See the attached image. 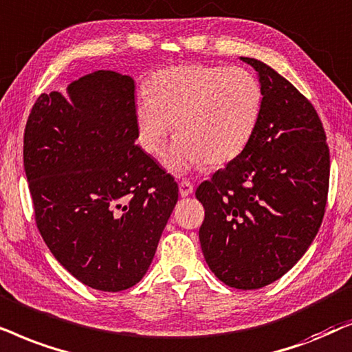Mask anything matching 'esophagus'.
<instances>
[{"mask_svg": "<svg viewBox=\"0 0 352 352\" xmlns=\"http://www.w3.org/2000/svg\"><path fill=\"white\" fill-rule=\"evenodd\" d=\"M179 193L182 198H185V196H190L193 193V185L190 184L188 180H182L179 184Z\"/></svg>", "mask_w": 352, "mask_h": 352, "instance_id": "obj_1", "label": "esophagus"}]
</instances>
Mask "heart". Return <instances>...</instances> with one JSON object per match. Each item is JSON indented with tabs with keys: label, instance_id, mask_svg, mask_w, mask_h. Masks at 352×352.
<instances>
[{
	"label": "heart",
	"instance_id": "heart-1",
	"mask_svg": "<svg viewBox=\"0 0 352 352\" xmlns=\"http://www.w3.org/2000/svg\"><path fill=\"white\" fill-rule=\"evenodd\" d=\"M262 101L261 83L246 69L190 64L159 70L135 112L140 143L151 156H161L173 125L168 170L182 173L203 162L225 166L251 143Z\"/></svg>",
	"mask_w": 352,
	"mask_h": 352
}]
</instances>
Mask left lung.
Instances as JSON below:
<instances>
[{
	"label": "left lung",
	"instance_id": "8db88e82",
	"mask_svg": "<svg viewBox=\"0 0 352 352\" xmlns=\"http://www.w3.org/2000/svg\"><path fill=\"white\" fill-rule=\"evenodd\" d=\"M254 67L264 93L259 125L235 161L203 182L199 243L220 282L257 289L283 277L316 238L325 214L330 153L316 109L269 65Z\"/></svg>",
	"mask_w": 352,
	"mask_h": 352
}]
</instances>
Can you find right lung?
Here are the masks:
<instances>
[{"label":"right lung","mask_w":352,"mask_h":352,"mask_svg":"<svg viewBox=\"0 0 352 352\" xmlns=\"http://www.w3.org/2000/svg\"><path fill=\"white\" fill-rule=\"evenodd\" d=\"M135 82L96 70L38 96L23 133L36 227L60 265L100 292L137 285L179 186L138 144Z\"/></svg>","instance_id":"1"}]
</instances>
